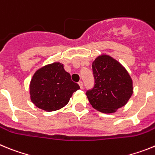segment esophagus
<instances>
[{"mask_svg": "<svg viewBox=\"0 0 155 155\" xmlns=\"http://www.w3.org/2000/svg\"><path fill=\"white\" fill-rule=\"evenodd\" d=\"M78 84H79V86H80L81 88V89H82V88H83V82H82V81H79L78 82Z\"/></svg>", "mask_w": 155, "mask_h": 155, "instance_id": "34e87169", "label": "esophagus"}]
</instances>
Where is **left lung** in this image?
Returning <instances> with one entry per match:
<instances>
[{
	"label": "left lung",
	"mask_w": 155,
	"mask_h": 155,
	"mask_svg": "<svg viewBox=\"0 0 155 155\" xmlns=\"http://www.w3.org/2000/svg\"><path fill=\"white\" fill-rule=\"evenodd\" d=\"M94 86L86 92L92 107L101 113H113L127 103L133 94V81L124 66L106 54L92 63Z\"/></svg>",
	"instance_id": "1"
}]
</instances>
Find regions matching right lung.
<instances>
[{"label":"right lung","mask_w":155,"mask_h":155,"mask_svg":"<svg viewBox=\"0 0 155 155\" xmlns=\"http://www.w3.org/2000/svg\"><path fill=\"white\" fill-rule=\"evenodd\" d=\"M80 89L59 62L43 66L35 71L29 84L31 102L47 112L59 110L69 102L74 91Z\"/></svg>","instance_id":"right-lung-1"}]
</instances>
